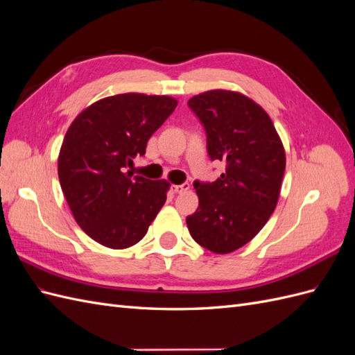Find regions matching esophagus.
Wrapping results in <instances>:
<instances>
[{
  "label": "esophagus",
  "instance_id": "34e87169",
  "mask_svg": "<svg viewBox=\"0 0 355 355\" xmlns=\"http://www.w3.org/2000/svg\"><path fill=\"white\" fill-rule=\"evenodd\" d=\"M170 189H171V192H173V194H180V192H185V191L189 189V184H188V182H184L182 185H171Z\"/></svg>",
  "mask_w": 355,
  "mask_h": 355
}]
</instances>
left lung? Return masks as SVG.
<instances>
[{
  "mask_svg": "<svg viewBox=\"0 0 355 355\" xmlns=\"http://www.w3.org/2000/svg\"><path fill=\"white\" fill-rule=\"evenodd\" d=\"M207 136L211 161L225 163L214 182H194L198 209L187 218L191 237L213 253H231L249 243L272 214L286 170L275 127L247 96L210 90L188 101Z\"/></svg>",
  "mask_w": 355,
  "mask_h": 355,
  "instance_id": "8db88e82",
  "label": "left lung"
}]
</instances>
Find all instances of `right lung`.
<instances>
[{
  "instance_id": "obj_1",
  "label": "right lung",
  "mask_w": 355,
  "mask_h": 355,
  "mask_svg": "<svg viewBox=\"0 0 355 355\" xmlns=\"http://www.w3.org/2000/svg\"><path fill=\"white\" fill-rule=\"evenodd\" d=\"M178 106L170 96L115 94L85 108L69 125L58 171L80 228L110 249L141 241L167 198L166 180L125 171Z\"/></svg>"
}]
</instances>
